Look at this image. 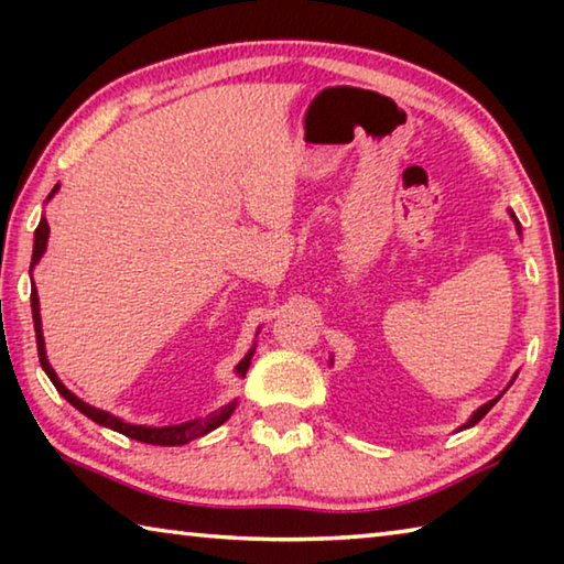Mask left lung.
I'll return each instance as SVG.
<instances>
[{
  "label": "left lung",
  "mask_w": 564,
  "mask_h": 564,
  "mask_svg": "<svg viewBox=\"0 0 564 564\" xmlns=\"http://www.w3.org/2000/svg\"><path fill=\"white\" fill-rule=\"evenodd\" d=\"M518 231H520V224H518ZM498 400H500V395L498 398H495V400H490V403H485L482 408H477L475 410V413H473V417L470 420H467V423L463 425V427H470V425H475L477 423V420H482L485 415H488V410L495 405V403H498Z\"/></svg>",
  "instance_id": "obj_1"
}]
</instances>
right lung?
I'll return each instance as SVG.
<instances>
[{
    "label": "right lung",
    "instance_id": "obj_1",
    "mask_svg": "<svg viewBox=\"0 0 564 564\" xmlns=\"http://www.w3.org/2000/svg\"><path fill=\"white\" fill-rule=\"evenodd\" d=\"M56 188H59V186H54L50 198L56 194ZM46 238H50V224H46V218H42L40 226H36V231H34L32 269H34V265L40 263V259H42V253H44V248H46ZM32 269H30V271H32ZM32 318H34V333H36V352H40V362H42L44 373L50 376L54 388L59 390V393H62L66 400H69V403H72L76 410H82L84 415L91 417L94 423H99V425H104V427H111V431H117V433L127 435V437H133V441H139V443H149V445H184V443H188V441H194V437H202V435H206V433H212L214 427L224 425L226 420L231 417V413H234L236 403H228L226 408L216 410V413H212V415H206V417H202V420H188V423H181V425L147 427V425L123 423V420L109 415L107 410H99V408H91V405L84 403V400L76 398V395L72 393V390L66 388L59 378H56L54 368L50 366V360H46L44 336H42V318H40V295H36V289H32ZM251 356H253V348L248 350L246 358L236 366V373H238V376H246L248 366H251Z\"/></svg>",
    "mask_w": 564,
    "mask_h": 564
}]
</instances>
